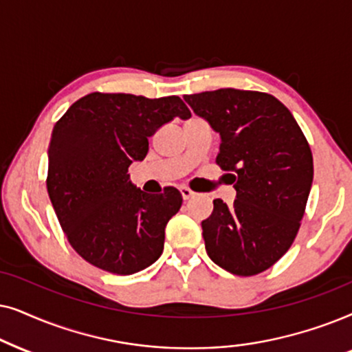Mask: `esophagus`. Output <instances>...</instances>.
Segmentation results:
<instances>
[{
    "mask_svg": "<svg viewBox=\"0 0 352 352\" xmlns=\"http://www.w3.org/2000/svg\"><path fill=\"white\" fill-rule=\"evenodd\" d=\"M180 193H182V198H184L185 201H188L190 198H193V191H191L188 186H182L180 188Z\"/></svg>",
    "mask_w": 352,
    "mask_h": 352,
    "instance_id": "34e87169",
    "label": "esophagus"
}]
</instances>
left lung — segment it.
<instances>
[{"instance_id": "obj_1", "label": "left lung", "mask_w": 352, "mask_h": 352, "mask_svg": "<svg viewBox=\"0 0 352 352\" xmlns=\"http://www.w3.org/2000/svg\"><path fill=\"white\" fill-rule=\"evenodd\" d=\"M220 135L217 164L235 172L236 199H214L201 222L208 256L241 277L269 269L293 245L314 179L312 153L288 107L261 91L185 95Z\"/></svg>"}]
</instances>
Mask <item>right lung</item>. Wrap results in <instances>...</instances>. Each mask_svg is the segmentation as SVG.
<instances>
[{
  "label": "right lung",
  "mask_w": 352,
  "mask_h": 352,
  "mask_svg": "<svg viewBox=\"0 0 352 352\" xmlns=\"http://www.w3.org/2000/svg\"><path fill=\"white\" fill-rule=\"evenodd\" d=\"M191 112L179 96L149 100L90 93L60 117L48 148V195L75 251L95 267L132 275L159 259L166 225L182 206L173 186L148 195L129 167L148 154V138Z\"/></svg>",
  "instance_id": "add662e5"
}]
</instances>
